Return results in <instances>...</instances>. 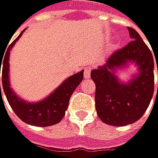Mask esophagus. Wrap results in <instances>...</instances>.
Listing matches in <instances>:
<instances>
[{"label": "esophagus", "instance_id": "34e87169", "mask_svg": "<svg viewBox=\"0 0 158 158\" xmlns=\"http://www.w3.org/2000/svg\"><path fill=\"white\" fill-rule=\"evenodd\" d=\"M84 78H89L91 77V69L89 67H86L84 69Z\"/></svg>", "mask_w": 158, "mask_h": 158}]
</instances>
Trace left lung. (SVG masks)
Segmentation results:
<instances>
[{"instance_id": "1", "label": "left lung", "mask_w": 158, "mask_h": 158, "mask_svg": "<svg viewBox=\"0 0 158 158\" xmlns=\"http://www.w3.org/2000/svg\"><path fill=\"white\" fill-rule=\"evenodd\" d=\"M131 41L114 52L106 64L92 70L96 86L95 107L99 118L106 124L122 127L139 120L154 94V58L139 33L128 27ZM134 64L137 73L128 83L115 75L118 70ZM158 73V65H157ZM158 92V85H157Z\"/></svg>"}]
</instances>
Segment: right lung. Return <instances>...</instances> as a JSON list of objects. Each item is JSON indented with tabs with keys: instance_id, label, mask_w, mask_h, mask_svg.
Here are the masks:
<instances>
[{
	"instance_id": "1",
	"label": "right lung",
	"mask_w": 158,
	"mask_h": 158,
	"mask_svg": "<svg viewBox=\"0 0 158 158\" xmlns=\"http://www.w3.org/2000/svg\"><path fill=\"white\" fill-rule=\"evenodd\" d=\"M24 29L19 36L9 45L6 50L4 58H1L0 68L2 66V89L7 98L9 105L11 106L16 116L25 123L38 126L48 127L59 123L64 117L65 111L68 107V103L71 95L76 88L80 85L83 80V70L72 75L64 80L51 94L46 98L39 102H27L20 98L11 88L9 77V56L12 48L15 43L23 35ZM3 63H1V61ZM1 93V84H0Z\"/></svg>"
}]
</instances>
